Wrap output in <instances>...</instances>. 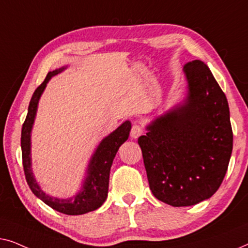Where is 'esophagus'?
I'll list each match as a JSON object with an SVG mask.
<instances>
[{
	"label": "esophagus",
	"instance_id": "obj_1",
	"mask_svg": "<svg viewBox=\"0 0 248 248\" xmlns=\"http://www.w3.org/2000/svg\"><path fill=\"white\" fill-rule=\"evenodd\" d=\"M142 134H144V129H142L141 125H139L137 124H135L134 125H132L131 128V131H130V136L131 138H138L139 136H141Z\"/></svg>",
	"mask_w": 248,
	"mask_h": 248
}]
</instances>
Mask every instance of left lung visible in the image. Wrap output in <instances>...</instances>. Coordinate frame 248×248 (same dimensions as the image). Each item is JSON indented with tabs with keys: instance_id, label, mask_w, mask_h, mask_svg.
<instances>
[{
	"instance_id": "8db88e82",
	"label": "left lung",
	"mask_w": 248,
	"mask_h": 248,
	"mask_svg": "<svg viewBox=\"0 0 248 248\" xmlns=\"http://www.w3.org/2000/svg\"><path fill=\"white\" fill-rule=\"evenodd\" d=\"M184 72L186 102L138 138L153 194L173 207L197 204L217 192L232 151L227 97L210 69L197 59Z\"/></svg>"
}]
</instances>
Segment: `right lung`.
I'll list each match as a JSON object with an SVG mask.
<instances>
[{"label":"right lung","mask_w":248,"mask_h":248,"mask_svg":"<svg viewBox=\"0 0 248 248\" xmlns=\"http://www.w3.org/2000/svg\"><path fill=\"white\" fill-rule=\"evenodd\" d=\"M65 67H62L56 71L49 72L45 78V81L38 86L34 91L32 97L28 108V114L22 124L21 130V149H22V164L26 180L32 193L43 200L47 205L53 208L54 210L62 212L65 215H83L86 212L96 210L103 204L108 197L109 189V176L110 169L112 165L113 158L116 156L118 149L129 137V131L131 129V124L125 121L119 128L116 129L112 134H110L101 141L91 159L88 176L83 184L82 191L73 197L72 199H58L53 198L44 193L33 179L31 172L30 162V132L32 128L34 117H36L38 101L43 94L48 81L57 75L58 73L64 71Z\"/></svg>","instance_id":"obj_1"}]
</instances>
